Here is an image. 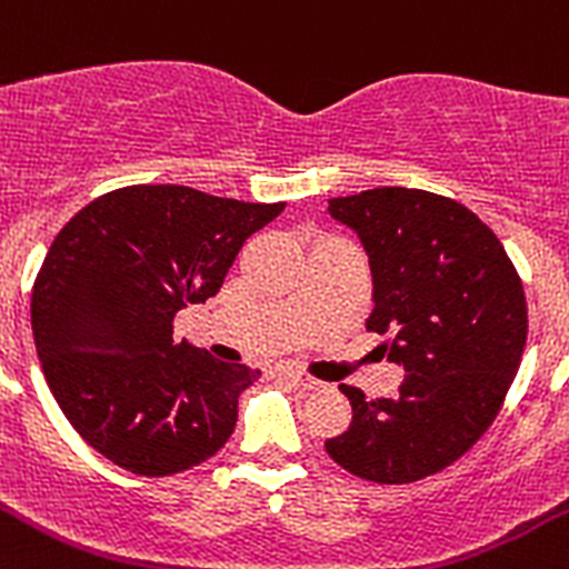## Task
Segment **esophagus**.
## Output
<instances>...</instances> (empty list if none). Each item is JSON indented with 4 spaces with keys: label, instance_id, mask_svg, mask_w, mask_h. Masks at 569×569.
I'll use <instances>...</instances> for the list:
<instances>
[{
    "label": "esophagus",
    "instance_id": "1",
    "mask_svg": "<svg viewBox=\"0 0 569 569\" xmlns=\"http://www.w3.org/2000/svg\"><path fill=\"white\" fill-rule=\"evenodd\" d=\"M278 376H286V379L295 381V385H300V387H306V390H317V387H320V381L311 379V376H306V373H300V370L278 368Z\"/></svg>",
    "mask_w": 569,
    "mask_h": 569
}]
</instances>
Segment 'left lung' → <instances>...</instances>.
I'll list each match as a JSON object with an SVG mask.
<instances>
[{"label": "left lung", "instance_id": "left-lung-1", "mask_svg": "<svg viewBox=\"0 0 569 569\" xmlns=\"http://www.w3.org/2000/svg\"><path fill=\"white\" fill-rule=\"evenodd\" d=\"M362 241L373 274L368 331L405 368L392 398L339 385L350 427L333 463L381 486L416 482L463 458L506 401L528 339L522 280L469 207L429 190L373 188L328 199Z\"/></svg>", "mask_w": 569, "mask_h": 569}]
</instances>
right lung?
<instances>
[{
	"instance_id": "1",
	"label": "right lung",
	"mask_w": 569,
	"mask_h": 569,
	"mask_svg": "<svg viewBox=\"0 0 569 569\" xmlns=\"http://www.w3.org/2000/svg\"><path fill=\"white\" fill-rule=\"evenodd\" d=\"M283 207L129 184L58 232L30 300L36 350L67 421L106 460L168 477L227 443L260 370L177 342L173 317L216 295L243 241Z\"/></svg>"
}]
</instances>
